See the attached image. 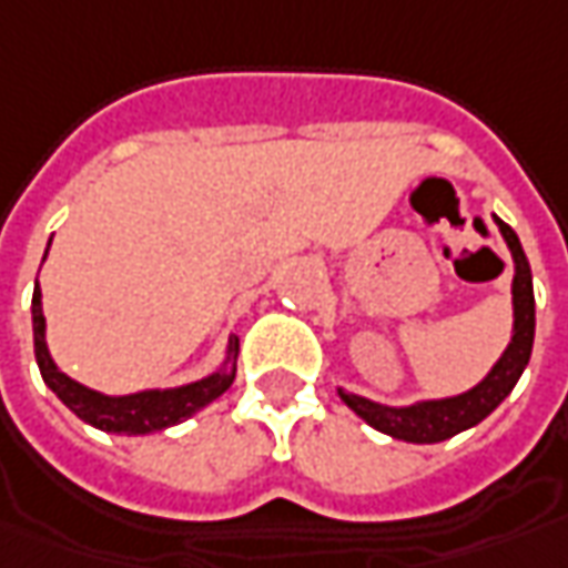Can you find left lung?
Masks as SVG:
<instances>
[{
	"mask_svg": "<svg viewBox=\"0 0 568 568\" xmlns=\"http://www.w3.org/2000/svg\"><path fill=\"white\" fill-rule=\"evenodd\" d=\"M498 222L504 241L514 253V336L510 346L504 349L498 365L488 371V377L479 386H473L470 393L455 398H439V402H417L408 408H386L377 402H367L362 396H349L339 389V398L349 405L365 424L381 429L386 436L402 442H417V445H429V442L452 439L457 433L476 426L483 417L498 408L504 398L510 396V389L519 381V374L526 371L531 355V343H535V293H531V268L523 244L516 232L507 222Z\"/></svg>",
	"mask_w": 568,
	"mask_h": 568,
	"instance_id": "8db88e82",
	"label": "left lung"
}]
</instances>
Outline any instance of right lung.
<instances>
[{
  "instance_id": "right-lung-1",
  "label": "right lung",
  "mask_w": 568,
  "mask_h": 568,
  "mask_svg": "<svg viewBox=\"0 0 568 568\" xmlns=\"http://www.w3.org/2000/svg\"><path fill=\"white\" fill-rule=\"evenodd\" d=\"M33 349L42 381L49 383L54 396L61 398L80 420L108 429V433H126V436H144L154 429L182 424L194 410L210 405L219 398L234 381V358H237V336L229 343V362L232 371H219L213 377H203L197 383H187L179 389H148L135 396H101L95 389L70 381L64 371H58L52 355L45 349V318H42V293L33 291Z\"/></svg>"
}]
</instances>
